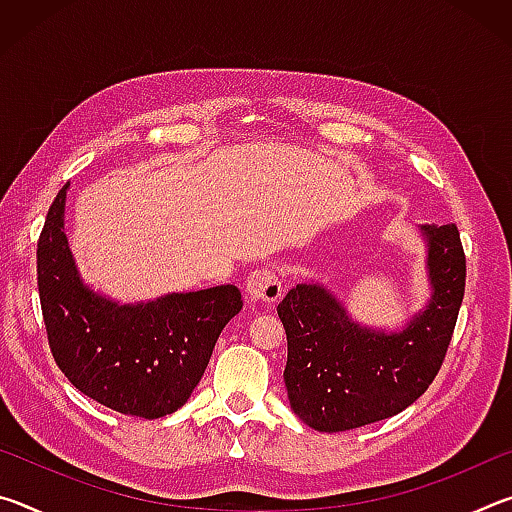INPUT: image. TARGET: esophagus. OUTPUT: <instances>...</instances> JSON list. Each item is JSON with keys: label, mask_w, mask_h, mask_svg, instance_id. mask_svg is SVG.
<instances>
[{"label": "esophagus", "mask_w": 512, "mask_h": 512, "mask_svg": "<svg viewBox=\"0 0 512 512\" xmlns=\"http://www.w3.org/2000/svg\"><path fill=\"white\" fill-rule=\"evenodd\" d=\"M282 280L273 268L259 266L253 273L248 275L246 280V293L253 302H266V305H273L282 298Z\"/></svg>", "instance_id": "1"}]
</instances>
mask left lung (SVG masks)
I'll use <instances>...</instances> for the list:
<instances>
[{
	"instance_id": "1",
	"label": "left lung",
	"mask_w": 512,
	"mask_h": 512,
	"mask_svg": "<svg viewBox=\"0 0 512 512\" xmlns=\"http://www.w3.org/2000/svg\"><path fill=\"white\" fill-rule=\"evenodd\" d=\"M422 230L433 296L404 332L361 329L316 284H298L277 305L289 345L284 384L291 409L311 429L332 433L386 420L436 379L463 302L465 253L454 223Z\"/></svg>"
}]
</instances>
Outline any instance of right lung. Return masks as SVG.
<instances>
[{"instance_id":"1","label":"right lung","mask_w":512,"mask_h":512,"mask_svg":"<svg viewBox=\"0 0 512 512\" xmlns=\"http://www.w3.org/2000/svg\"><path fill=\"white\" fill-rule=\"evenodd\" d=\"M67 185L38 239V293L56 366L83 395L140 418L178 411L201 381L221 329L241 311L232 284L119 307L81 284L63 232Z\"/></svg>"}]
</instances>
